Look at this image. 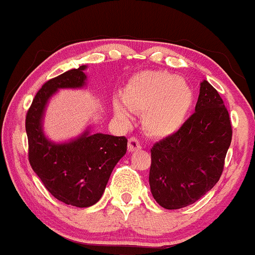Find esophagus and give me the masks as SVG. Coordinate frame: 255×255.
<instances>
[{
    "label": "esophagus",
    "mask_w": 255,
    "mask_h": 255,
    "mask_svg": "<svg viewBox=\"0 0 255 255\" xmlns=\"http://www.w3.org/2000/svg\"><path fill=\"white\" fill-rule=\"evenodd\" d=\"M141 149V145H140V141L138 140V139L134 138V136H132V138L128 139V151L133 152L135 151V150H139Z\"/></svg>",
    "instance_id": "obj_1"
}]
</instances>
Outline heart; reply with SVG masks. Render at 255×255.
<instances>
[{
  "label": "heart",
  "mask_w": 255,
  "mask_h": 255,
  "mask_svg": "<svg viewBox=\"0 0 255 255\" xmlns=\"http://www.w3.org/2000/svg\"><path fill=\"white\" fill-rule=\"evenodd\" d=\"M122 101L114 103L117 119L128 122L129 108L143 114V126L150 135L166 138L178 132L186 122L194 103V93L188 82L175 74L144 71L129 79L123 89Z\"/></svg>",
  "instance_id": "heart-1"
}]
</instances>
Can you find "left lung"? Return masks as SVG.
Returning a JSON list of instances; mask_svg holds the SVG:
<instances>
[{
  "label": "left lung",
  "mask_w": 255,
  "mask_h": 255,
  "mask_svg": "<svg viewBox=\"0 0 255 255\" xmlns=\"http://www.w3.org/2000/svg\"><path fill=\"white\" fill-rule=\"evenodd\" d=\"M231 139L229 111L215 88L203 80L194 114L151 149L149 184L157 204L181 209L210 191L224 170Z\"/></svg>",
  "instance_id": "left-lung-1"
}]
</instances>
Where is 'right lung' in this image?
I'll return each instance as SVG.
<instances>
[{"instance_id":"obj_1","label":"right lung","mask_w":255,"mask_h":255,"mask_svg":"<svg viewBox=\"0 0 255 255\" xmlns=\"http://www.w3.org/2000/svg\"><path fill=\"white\" fill-rule=\"evenodd\" d=\"M87 66L64 72L47 80L36 93L25 119L29 162L45 188L67 205L88 208L103 197L116 163L127 151V138L87 128L63 143L50 140L42 122L49 100L60 89H82L87 85Z\"/></svg>"}]
</instances>
